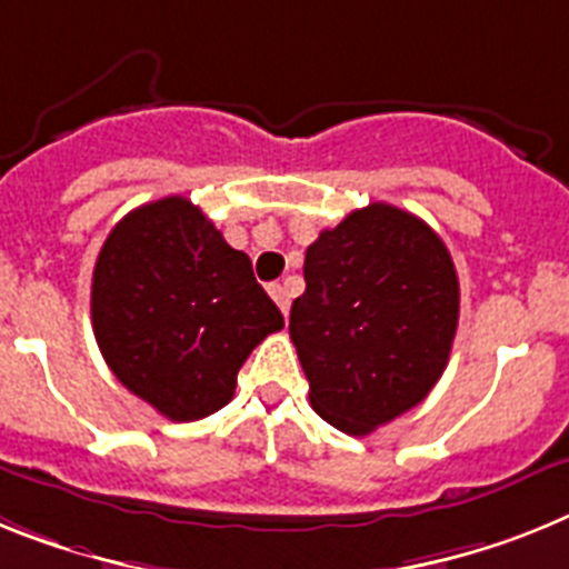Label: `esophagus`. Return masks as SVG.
Returning <instances> with one entry per match:
<instances>
[{
  "instance_id": "esophagus-1",
  "label": "esophagus",
  "mask_w": 569,
  "mask_h": 569,
  "mask_svg": "<svg viewBox=\"0 0 569 569\" xmlns=\"http://www.w3.org/2000/svg\"><path fill=\"white\" fill-rule=\"evenodd\" d=\"M269 295H271V300H274V303L280 306V312L289 315V306H291L289 289H286L283 283H271V286H269Z\"/></svg>"
}]
</instances>
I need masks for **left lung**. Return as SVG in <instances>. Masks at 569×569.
I'll return each mask as SVG.
<instances>
[{
    "instance_id": "left-lung-1",
    "label": "left lung",
    "mask_w": 569,
    "mask_h": 569,
    "mask_svg": "<svg viewBox=\"0 0 569 569\" xmlns=\"http://www.w3.org/2000/svg\"><path fill=\"white\" fill-rule=\"evenodd\" d=\"M289 335L315 412L369 435L423 401L458 329V274L421 217L372 202L306 249Z\"/></svg>"
}]
</instances>
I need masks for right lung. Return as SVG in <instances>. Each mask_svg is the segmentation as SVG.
I'll return each mask as SVG.
<instances>
[{"mask_svg": "<svg viewBox=\"0 0 569 569\" xmlns=\"http://www.w3.org/2000/svg\"><path fill=\"white\" fill-rule=\"evenodd\" d=\"M91 320L117 380L171 421L223 409L251 349L283 329L249 254L186 197L113 226L93 266Z\"/></svg>", "mask_w": 569, "mask_h": 569, "instance_id": "add662e5", "label": "right lung"}]
</instances>
